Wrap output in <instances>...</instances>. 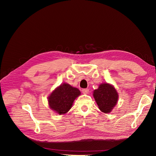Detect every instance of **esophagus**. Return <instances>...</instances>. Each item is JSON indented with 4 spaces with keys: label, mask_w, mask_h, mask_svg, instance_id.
I'll list each match as a JSON object with an SVG mask.
<instances>
[{
    "label": "esophagus",
    "mask_w": 156,
    "mask_h": 156,
    "mask_svg": "<svg viewBox=\"0 0 156 156\" xmlns=\"http://www.w3.org/2000/svg\"><path fill=\"white\" fill-rule=\"evenodd\" d=\"M88 89H87V88H83V89H82V93H84V94H88Z\"/></svg>",
    "instance_id": "obj_1"
}]
</instances>
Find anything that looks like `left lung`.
<instances>
[{
    "mask_svg": "<svg viewBox=\"0 0 156 156\" xmlns=\"http://www.w3.org/2000/svg\"><path fill=\"white\" fill-rule=\"evenodd\" d=\"M93 96L99 109L105 113H108L111 111L117 105L119 97L115 88L107 83L99 86L98 89L94 90Z\"/></svg>",
    "mask_w": 156,
    "mask_h": 156,
    "instance_id": "obj_1",
    "label": "left lung"
}]
</instances>
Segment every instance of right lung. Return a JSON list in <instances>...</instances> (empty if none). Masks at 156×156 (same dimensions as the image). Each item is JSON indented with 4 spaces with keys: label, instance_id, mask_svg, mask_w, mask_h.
Masks as SVG:
<instances>
[{
    "label": "right lung",
    "instance_id": "obj_1",
    "mask_svg": "<svg viewBox=\"0 0 156 156\" xmlns=\"http://www.w3.org/2000/svg\"><path fill=\"white\" fill-rule=\"evenodd\" d=\"M80 94V91L78 88L66 83L61 84L48 97L49 107L59 115L65 114L71 108L73 102Z\"/></svg>",
    "mask_w": 156,
    "mask_h": 156
}]
</instances>
